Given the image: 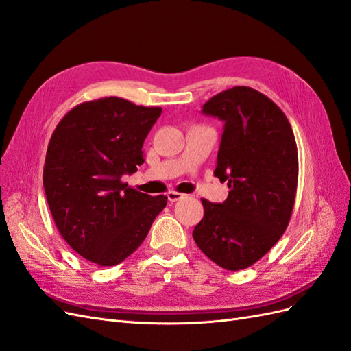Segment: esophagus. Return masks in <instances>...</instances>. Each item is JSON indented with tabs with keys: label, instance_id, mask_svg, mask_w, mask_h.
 Masks as SVG:
<instances>
[{
	"label": "esophagus",
	"instance_id": "obj_1",
	"mask_svg": "<svg viewBox=\"0 0 351 351\" xmlns=\"http://www.w3.org/2000/svg\"><path fill=\"white\" fill-rule=\"evenodd\" d=\"M184 197V194H181V193H178V191H169L167 193V199H169V202H178V200H181Z\"/></svg>",
	"mask_w": 351,
	"mask_h": 351
}]
</instances>
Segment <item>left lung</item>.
I'll list each match as a JSON object with an SVG mask.
<instances>
[{"label": "left lung", "mask_w": 351, "mask_h": 351, "mask_svg": "<svg viewBox=\"0 0 351 351\" xmlns=\"http://www.w3.org/2000/svg\"><path fill=\"white\" fill-rule=\"evenodd\" d=\"M202 111L226 123L215 176L230 193L223 203L202 199L204 215L193 237L215 264L237 271L283 236L298 185V149L285 112L252 87L215 95Z\"/></svg>", "instance_id": "left-lung-1"}]
</instances>
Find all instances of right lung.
Here are the masks:
<instances>
[{
	"label": "right lung",
	"instance_id": "add662e5",
	"mask_svg": "<svg viewBox=\"0 0 351 351\" xmlns=\"http://www.w3.org/2000/svg\"><path fill=\"white\" fill-rule=\"evenodd\" d=\"M160 114V106L108 96L74 106L51 134L44 191L60 236L87 261H124L166 208V195L121 182L143 163V141Z\"/></svg>",
	"mask_w": 351,
	"mask_h": 351
}]
</instances>
